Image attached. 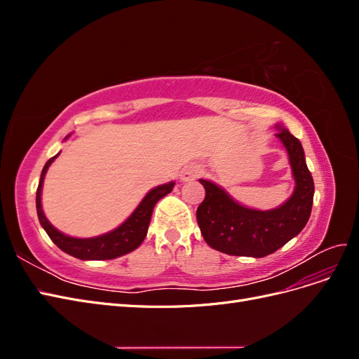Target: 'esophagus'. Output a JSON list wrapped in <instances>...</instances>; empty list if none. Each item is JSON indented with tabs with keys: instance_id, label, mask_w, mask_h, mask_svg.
Returning a JSON list of instances; mask_svg holds the SVG:
<instances>
[{
	"instance_id": "esophagus-1",
	"label": "esophagus",
	"mask_w": 359,
	"mask_h": 359,
	"mask_svg": "<svg viewBox=\"0 0 359 359\" xmlns=\"http://www.w3.org/2000/svg\"><path fill=\"white\" fill-rule=\"evenodd\" d=\"M201 173H202L201 166L187 165V166H184L181 170V180L182 181H193V180H196Z\"/></svg>"
}]
</instances>
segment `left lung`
<instances>
[{"instance_id": "obj_1", "label": "left lung", "mask_w": 359, "mask_h": 359, "mask_svg": "<svg viewBox=\"0 0 359 359\" xmlns=\"http://www.w3.org/2000/svg\"><path fill=\"white\" fill-rule=\"evenodd\" d=\"M276 135L285 145L295 178L292 196L278 208L259 211L235 202L217 184L199 180L205 199L196 219L203 240L214 250L232 256L264 257L277 252L307 224L314 194V182L299 140L289 130L276 126Z\"/></svg>"}]
</instances>
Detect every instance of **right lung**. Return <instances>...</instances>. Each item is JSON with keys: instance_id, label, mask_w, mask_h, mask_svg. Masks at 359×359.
Instances as JSON below:
<instances>
[{"instance_id": "right-lung-1", "label": "right lung", "mask_w": 359, "mask_h": 359, "mask_svg": "<svg viewBox=\"0 0 359 359\" xmlns=\"http://www.w3.org/2000/svg\"><path fill=\"white\" fill-rule=\"evenodd\" d=\"M58 156L60 153L46 161L45 168L41 170L40 182L37 187V194H36V206H37V215H39L40 224L43 229L46 231L53 244L60 247L64 253L82 260L115 259L136 250L145 240L148 226L151 222V214H153L156 203L161 198H165L168 193L172 191L175 182L172 181L168 184H163V186H158L151 190L142 199V202L137 205V208L133 211V214L112 232H107L104 235L94 236V238H73L69 235H64L62 232L55 229V227L49 223V220L45 217V212L41 210L43 178H45L50 163Z\"/></svg>"}]
</instances>
